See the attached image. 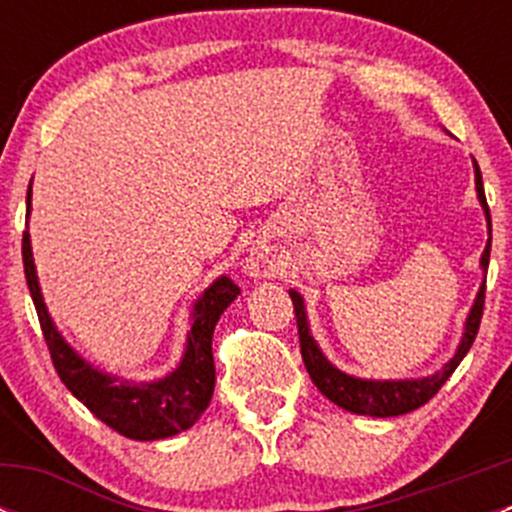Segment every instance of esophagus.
Masks as SVG:
<instances>
[{"label":"esophagus","mask_w":512,"mask_h":512,"mask_svg":"<svg viewBox=\"0 0 512 512\" xmlns=\"http://www.w3.org/2000/svg\"><path fill=\"white\" fill-rule=\"evenodd\" d=\"M247 275L250 277H265L267 275V260L262 255H252L245 265Z\"/></svg>","instance_id":"34e87169"}]
</instances>
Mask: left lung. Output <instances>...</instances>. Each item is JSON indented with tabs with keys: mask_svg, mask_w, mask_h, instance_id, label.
<instances>
[{
	"mask_svg": "<svg viewBox=\"0 0 512 512\" xmlns=\"http://www.w3.org/2000/svg\"><path fill=\"white\" fill-rule=\"evenodd\" d=\"M473 170H476V193L478 203L485 213V223H488V242H485V250L480 255V270H483V285H480L476 299H473V307L468 312L466 324H463L461 342H458L456 354L431 376H421V379H361V376H352L347 371L337 369L332 361L324 356L319 349L317 339L309 332V319H307V307H304V297L297 289H289V297L294 304V317H297L299 327V347H302V359L307 366L309 376H312L314 386L327 396L332 404H337L339 409L352 411L359 416H374V418H391L409 414L416 411L418 406L426 404L428 399L438 394L443 384L448 381V376L456 371V366L461 364L463 356L471 349L473 339H476L480 317H483V299H485V270H488L490 260V210L485 203L483 193V178H480V168L473 160Z\"/></svg>",
	"mask_w": 512,
	"mask_h": 512,
	"instance_id": "obj_1",
	"label": "left lung"
}]
</instances>
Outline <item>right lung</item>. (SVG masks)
I'll return each mask as SVG.
<instances>
[{
	"label": "right lung",
	"mask_w": 512,
	"mask_h": 512,
	"mask_svg": "<svg viewBox=\"0 0 512 512\" xmlns=\"http://www.w3.org/2000/svg\"><path fill=\"white\" fill-rule=\"evenodd\" d=\"M29 215H32V183H29L27 193V218ZM22 257L24 275H27L29 292H32L56 374L91 414L133 441L170 438L180 431H188L203 416L215 389V324L240 294V287L230 277L220 275L195 299L180 364L160 379L133 381L96 369L61 337L49 309H46L44 297H41L29 232H24L22 237Z\"/></svg>",
	"instance_id": "obj_1"
}]
</instances>
